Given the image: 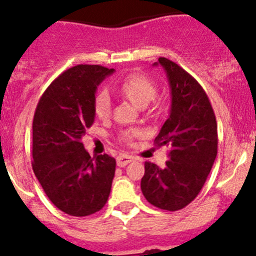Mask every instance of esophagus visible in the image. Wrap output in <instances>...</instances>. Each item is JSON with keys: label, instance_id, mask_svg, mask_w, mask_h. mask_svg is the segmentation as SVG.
I'll use <instances>...</instances> for the list:
<instances>
[{"label": "esophagus", "instance_id": "34e87169", "mask_svg": "<svg viewBox=\"0 0 256 256\" xmlns=\"http://www.w3.org/2000/svg\"><path fill=\"white\" fill-rule=\"evenodd\" d=\"M134 156H128V154H120V156L116 158V164H118V166L122 168V166H125V165H128V162H134Z\"/></svg>", "mask_w": 256, "mask_h": 256}]
</instances>
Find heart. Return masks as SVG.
<instances>
[{
	"label": "heart",
	"mask_w": 256,
	"mask_h": 256,
	"mask_svg": "<svg viewBox=\"0 0 256 256\" xmlns=\"http://www.w3.org/2000/svg\"><path fill=\"white\" fill-rule=\"evenodd\" d=\"M156 84L154 82L153 78L144 74H136L128 75L119 85V92L124 97L128 98L132 100L136 106L140 108H144L147 106L152 100L156 96ZM94 114L97 115L100 119H106L109 116L112 110V100L109 94L104 90L100 91L96 94L94 100ZM143 134L142 131L140 130H128L122 134V138L126 143H132V141L137 137H141Z\"/></svg>",
	"instance_id": "1"
}]
</instances>
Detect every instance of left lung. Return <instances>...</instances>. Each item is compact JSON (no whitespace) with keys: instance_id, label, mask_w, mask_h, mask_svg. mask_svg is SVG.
Instances as JSON below:
<instances>
[{"instance_id":"8db88e82","label":"left lung","mask_w":256,"mask_h":256,"mask_svg":"<svg viewBox=\"0 0 256 256\" xmlns=\"http://www.w3.org/2000/svg\"><path fill=\"white\" fill-rule=\"evenodd\" d=\"M166 72L171 91L170 115L154 140L169 146L165 168L144 162L141 190L152 206L176 212L200 192L218 154V124L203 87L192 75L168 58L153 66Z\"/></svg>"}]
</instances>
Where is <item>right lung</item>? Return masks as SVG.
<instances>
[{"mask_svg": "<svg viewBox=\"0 0 256 256\" xmlns=\"http://www.w3.org/2000/svg\"><path fill=\"white\" fill-rule=\"evenodd\" d=\"M114 69L80 64L47 87L32 122V170L48 199L72 216L106 206L115 174L108 154L91 158L81 138L94 122L97 86Z\"/></svg>", "mask_w": 256, "mask_h": 256, "instance_id": "add662e5", "label": "right lung"}]
</instances>
